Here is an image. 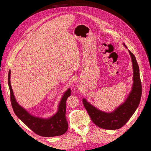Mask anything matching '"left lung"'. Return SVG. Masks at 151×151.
<instances>
[{"mask_svg":"<svg viewBox=\"0 0 151 151\" xmlns=\"http://www.w3.org/2000/svg\"><path fill=\"white\" fill-rule=\"evenodd\" d=\"M125 47V45L124 44ZM134 69V83L132 90L126 101L111 113L100 111L89 104L85 99L83 103L91 120L96 125L107 130H116L124 125L129 120L137 108L142 95V84L140 78L139 67L135 57L130 50Z\"/></svg>","mask_w":151,"mask_h":151,"instance_id":"obj_1","label":"left lung"}]
</instances>
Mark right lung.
<instances>
[{
  "mask_svg": "<svg viewBox=\"0 0 151 151\" xmlns=\"http://www.w3.org/2000/svg\"><path fill=\"white\" fill-rule=\"evenodd\" d=\"M11 71L8 74V84L10 89L11 105L14 112L26 125L36 134L43 137H55L64 134L68 129V123L65 118L66 101L71 94L68 89L63 94L56 114L48 119H44L31 115L18 104L14 98L10 82Z\"/></svg>",
  "mask_w": 151,
  "mask_h": 151,
  "instance_id": "1",
  "label": "right lung"
}]
</instances>
